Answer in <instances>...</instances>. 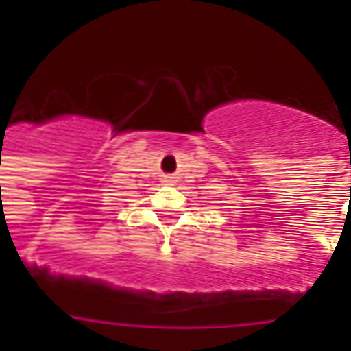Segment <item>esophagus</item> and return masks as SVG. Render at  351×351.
Segmentation results:
<instances>
[{"label": "esophagus", "instance_id": "obj_1", "mask_svg": "<svg viewBox=\"0 0 351 351\" xmlns=\"http://www.w3.org/2000/svg\"><path fill=\"white\" fill-rule=\"evenodd\" d=\"M173 178H175V176L167 175V176H164V182L165 184H173Z\"/></svg>", "mask_w": 351, "mask_h": 351}]
</instances>
